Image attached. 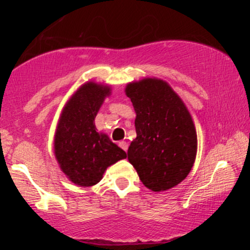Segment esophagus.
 Segmentation results:
<instances>
[{"label":"esophagus","instance_id":"esophagus-1","mask_svg":"<svg viewBox=\"0 0 250 250\" xmlns=\"http://www.w3.org/2000/svg\"><path fill=\"white\" fill-rule=\"evenodd\" d=\"M118 145H119V146H121V148H122L123 150H124V151H127L128 145H127V143H126L125 141H121V142L118 143Z\"/></svg>","mask_w":250,"mask_h":250}]
</instances>
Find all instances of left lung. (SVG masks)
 Instances as JSON below:
<instances>
[{"label":"left lung","mask_w":250,"mask_h":250,"mask_svg":"<svg viewBox=\"0 0 250 250\" xmlns=\"http://www.w3.org/2000/svg\"><path fill=\"white\" fill-rule=\"evenodd\" d=\"M125 94L136 114V138L128 148V162L148 189H172L186 179L196 160L192 117L179 94L160 78L131 82Z\"/></svg>","instance_id":"1"}]
</instances>
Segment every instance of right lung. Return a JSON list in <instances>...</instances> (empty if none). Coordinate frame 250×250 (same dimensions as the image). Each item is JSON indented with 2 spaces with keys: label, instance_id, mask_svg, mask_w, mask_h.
I'll list each match as a JSON object with an SVG mask.
<instances>
[{
  "label": "right lung",
  "instance_id": "right-lung-1",
  "mask_svg": "<svg viewBox=\"0 0 250 250\" xmlns=\"http://www.w3.org/2000/svg\"><path fill=\"white\" fill-rule=\"evenodd\" d=\"M110 94V85L86 82L61 110L53 139L54 156L60 169L76 186L99 183L109 166L127 157L107 134L98 132L94 124L95 116Z\"/></svg>",
  "mask_w": 250,
  "mask_h": 250
}]
</instances>
